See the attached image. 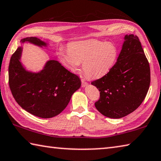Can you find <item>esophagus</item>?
Returning a JSON list of instances; mask_svg holds the SVG:
<instances>
[{"label": "esophagus", "instance_id": "obj_1", "mask_svg": "<svg viewBox=\"0 0 161 161\" xmlns=\"http://www.w3.org/2000/svg\"><path fill=\"white\" fill-rule=\"evenodd\" d=\"M81 86L82 87H85L87 85H88V83L86 82V81L84 80V79H81Z\"/></svg>", "mask_w": 161, "mask_h": 161}]
</instances>
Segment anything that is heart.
<instances>
[{
    "instance_id": "heart-1",
    "label": "heart",
    "mask_w": 161,
    "mask_h": 161,
    "mask_svg": "<svg viewBox=\"0 0 161 161\" xmlns=\"http://www.w3.org/2000/svg\"><path fill=\"white\" fill-rule=\"evenodd\" d=\"M58 56L72 72L77 71L83 63V70L87 77L97 79L112 69L118 58V50L111 42L88 39L69 43L68 50L60 49Z\"/></svg>"
}]
</instances>
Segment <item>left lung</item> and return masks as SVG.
Instances as JSON below:
<instances>
[{"mask_svg":"<svg viewBox=\"0 0 161 161\" xmlns=\"http://www.w3.org/2000/svg\"><path fill=\"white\" fill-rule=\"evenodd\" d=\"M120 53L108 73L92 84L100 92L95 106L104 116L118 119L135 110L149 89V63L138 36L125 35Z\"/></svg>","mask_w":161,"mask_h":161,"instance_id":"obj_1","label":"left lung"}]
</instances>
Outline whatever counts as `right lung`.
<instances>
[{"mask_svg": "<svg viewBox=\"0 0 161 161\" xmlns=\"http://www.w3.org/2000/svg\"><path fill=\"white\" fill-rule=\"evenodd\" d=\"M21 43H30L39 47L49 43L36 37H26ZM22 46H19L10 60L9 86L17 103L36 117L51 118L68 106L73 93L81 86V80L57 60H49L39 72L27 70L21 63Z\"/></svg>", "mask_w": 161, "mask_h": 161, "instance_id": "add662e5", "label": "right lung"}]
</instances>
